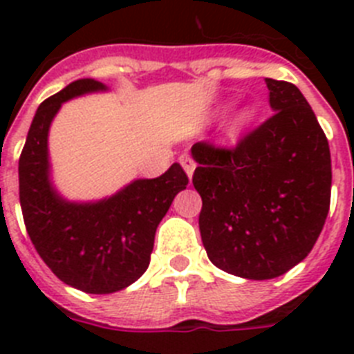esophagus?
Wrapping results in <instances>:
<instances>
[{
    "label": "esophagus",
    "mask_w": 354,
    "mask_h": 354,
    "mask_svg": "<svg viewBox=\"0 0 354 354\" xmlns=\"http://www.w3.org/2000/svg\"><path fill=\"white\" fill-rule=\"evenodd\" d=\"M179 162H180V167L184 168V171H186V174H187V177L192 179V177H193V171H195V167H196L192 156L183 154V156H180V158H179Z\"/></svg>",
    "instance_id": "34e87169"
}]
</instances>
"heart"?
<instances>
[{"label": "heart", "instance_id": "1", "mask_svg": "<svg viewBox=\"0 0 354 354\" xmlns=\"http://www.w3.org/2000/svg\"><path fill=\"white\" fill-rule=\"evenodd\" d=\"M250 117H252V111H250V109H239V111L234 115V124H236V126H243V124H246V122L250 120Z\"/></svg>", "mask_w": 354, "mask_h": 354}]
</instances>
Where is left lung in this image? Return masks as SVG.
<instances>
[{"label": "left lung", "instance_id": "obj_1", "mask_svg": "<svg viewBox=\"0 0 354 354\" xmlns=\"http://www.w3.org/2000/svg\"><path fill=\"white\" fill-rule=\"evenodd\" d=\"M266 84L268 120L236 147H192L209 261L248 280L280 277L310 253L331 196L330 147L310 104L292 83Z\"/></svg>", "mask_w": 354, "mask_h": 354}]
</instances>
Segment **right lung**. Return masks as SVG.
Here are the masks:
<instances>
[{
  "label": "right lung",
  "instance_id": "add662e5",
  "mask_svg": "<svg viewBox=\"0 0 354 354\" xmlns=\"http://www.w3.org/2000/svg\"><path fill=\"white\" fill-rule=\"evenodd\" d=\"M77 80L37 109L19 158V200L31 243L49 270L83 292L109 294L136 282L149 268L156 228L187 175L174 162L158 179H138L95 204H71L49 183L48 133L62 102L104 90Z\"/></svg>",
  "mask_w": 354,
  "mask_h": 354
}]
</instances>
